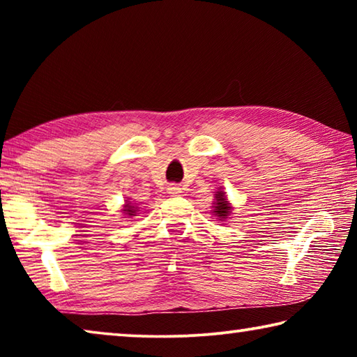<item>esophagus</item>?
Here are the masks:
<instances>
[{
    "label": "esophagus",
    "mask_w": 357,
    "mask_h": 357,
    "mask_svg": "<svg viewBox=\"0 0 357 357\" xmlns=\"http://www.w3.org/2000/svg\"><path fill=\"white\" fill-rule=\"evenodd\" d=\"M181 192H183V190H181L178 185H170V187H168V193H170L172 197H179Z\"/></svg>",
    "instance_id": "1"
}]
</instances>
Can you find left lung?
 I'll return each mask as SVG.
<instances>
[{"label": "left lung", "instance_id": "1", "mask_svg": "<svg viewBox=\"0 0 357 357\" xmlns=\"http://www.w3.org/2000/svg\"><path fill=\"white\" fill-rule=\"evenodd\" d=\"M211 208H213V217H215L219 222H225L233 214V206L228 202L227 192L223 190V187H219L214 193V202Z\"/></svg>", "mask_w": 357, "mask_h": 357}]
</instances>
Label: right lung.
<instances>
[{"mask_svg": "<svg viewBox=\"0 0 357 357\" xmlns=\"http://www.w3.org/2000/svg\"><path fill=\"white\" fill-rule=\"evenodd\" d=\"M138 211L140 208L137 206V203H132L129 200H126L123 204V209H121V213H123V219H132V217H135L138 214Z\"/></svg>", "mask_w": 357, "mask_h": 357, "instance_id": "1", "label": "right lung"}]
</instances>
